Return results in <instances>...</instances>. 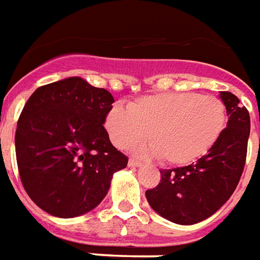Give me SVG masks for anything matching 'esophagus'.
<instances>
[{"label":"esophagus","mask_w":260,"mask_h":260,"mask_svg":"<svg viewBox=\"0 0 260 260\" xmlns=\"http://www.w3.org/2000/svg\"><path fill=\"white\" fill-rule=\"evenodd\" d=\"M128 166L130 168H138V166H141V162L136 158H130L128 159Z\"/></svg>","instance_id":"1"}]
</instances>
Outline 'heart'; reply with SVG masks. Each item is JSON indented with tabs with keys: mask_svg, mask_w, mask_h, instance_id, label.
Segmentation results:
<instances>
[{
	"mask_svg": "<svg viewBox=\"0 0 260 260\" xmlns=\"http://www.w3.org/2000/svg\"><path fill=\"white\" fill-rule=\"evenodd\" d=\"M227 123L224 102L197 92H164L138 98L128 108L115 105L105 127L117 148L147 140L143 151L166 165H188L202 158L220 138Z\"/></svg>",
	"mask_w": 260,
	"mask_h": 260,
	"instance_id": "b5f03b06",
	"label": "heart"
}]
</instances>
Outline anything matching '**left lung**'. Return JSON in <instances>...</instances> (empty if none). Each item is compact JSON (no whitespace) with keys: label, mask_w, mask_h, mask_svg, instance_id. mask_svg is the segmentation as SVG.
Listing matches in <instances>:
<instances>
[{"label":"left lung","mask_w":260,"mask_h":260,"mask_svg":"<svg viewBox=\"0 0 260 260\" xmlns=\"http://www.w3.org/2000/svg\"><path fill=\"white\" fill-rule=\"evenodd\" d=\"M220 98L229 122L217 143L195 164L160 170V183L145 192L151 208L177 224L208 219L226 204L241 179L251 130L249 112L229 91H221Z\"/></svg>","instance_id":"obj_1"}]
</instances>
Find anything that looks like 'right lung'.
<instances>
[{"instance_id":"right-lung-1","label":"right lung","mask_w":260,"mask_h":260,"mask_svg":"<svg viewBox=\"0 0 260 260\" xmlns=\"http://www.w3.org/2000/svg\"><path fill=\"white\" fill-rule=\"evenodd\" d=\"M115 102L105 88L69 77L39 87L18 120L19 176L36 205L56 217H76L100 205L112 176L128 158L104 127Z\"/></svg>"}]
</instances>
